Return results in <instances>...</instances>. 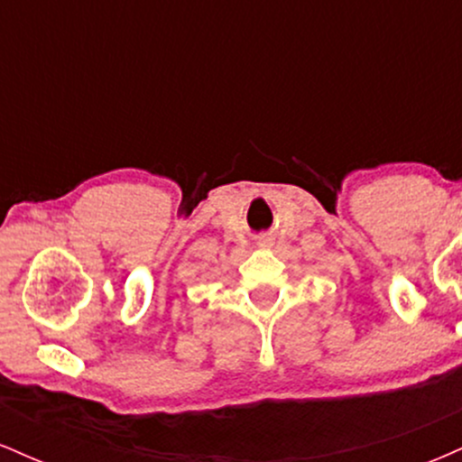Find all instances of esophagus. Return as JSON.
I'll list each match as a JSON object with an SVG mask.
<instances>
[{"label": "esophagus", "instance_id": "34e87169", "mask_svg": "<svg viewBox=\"0 0 462 462\" xmlns=\"http://www.w3.org/2000/svg\"><path fill=\"white\" fill-rule=\"evenodd\" d=\"M258 245H263V247H272V245H273V238L269 236V235H264V236L258 238Z\"/></svg>", "mask_w": 462, "mask_h": 462}]
</instances>
